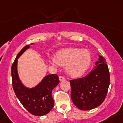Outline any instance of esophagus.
<instances>
[{
  "label": "esophagus",
  "mask_w": 123,
  "mask_h": 123,
  "mask_svg": "<svg viewBox=\"0 0 123 123\" xmlns=\"http://www.w3.org/2000/svg\"><path fill=\"white\" fill-rule=\"evenodd\" d=\"M59 79L60 81H62V80H65V78L63 76H59Z\"/></svg>",
  "instance_id": "1"
}]
</instances>
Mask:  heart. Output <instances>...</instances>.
I'll return each instance as SVG.
<instances>
[{"label": "heart", "instance_id": "heart-1", "mask_svg": "<svg viewBox=\"0 0 123 123\" xmlns=\"http://www.w3.org/2000/svg\"><path fill=\"white\" fill-rule=\"evenodd\" d=\"M91 55L86 49L70 48L59 51L55 59L51 58L50 62L66 66V72L72 77L82 76L87 71L91 64Z\"/></svg>", "mask_w": 123, "mask_h": 123}]
</instances>
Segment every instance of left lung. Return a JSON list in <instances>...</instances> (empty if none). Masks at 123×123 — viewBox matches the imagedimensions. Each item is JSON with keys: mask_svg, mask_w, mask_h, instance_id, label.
<instances>
[{"mask_svg": "<svg viewBox=\"0 0 123 123\" xmlns=\"http://www.w3.org/2000/svg\"><path fill=\"white\" fill-rule=\"evenodd\" d=\"M95 67L82 78L70 80L71 99L78 109L89 110L105 100L110 85V74L106 60L99 55Z\"/></svg>", "mask_w": 123, "mask_h": 123, "instance_id": "obj_1", "label": "left lung"}]
</instances>
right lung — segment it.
<instances>
[{
  "mask_svg": "<svg viewBox=\"0 0 123 123\" xmlns=\"http://www.w3.org/2000/svg\"><path fill=\"white\" fill-rule=\"evenodd\" d=\"M30 47V45L24 47L12 65V85L16 96L24 107L33 115L42 116L48 114L54 107L52 91L58 85L59 80L56 74H51L43 78L34 87H28L24 85L18 76L17 62L18 58Z\"/></svg>",
  "mask_w": 123,
  "mask_h": 123,
  "instance_id": "obj_1",
  "label": "right lung"
}]
</instances>
